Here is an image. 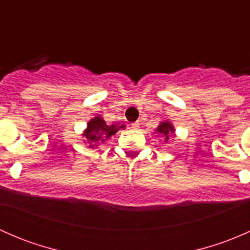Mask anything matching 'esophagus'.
Segmentation results:
<instances>
[{"label":"esophagus","mask_w":250,"mask_h":250,"mask_svg":"<svg viewBox=\"0 0 250 250\" xmlns=\"http://www.w3.org/2000/svg\"><path fill=\"white\" fill-rule=\"evenodd\" d=\"M132 128H134V129H139V128H140V123L139 122L132 123Z\"/></svg>","instance_id":"34e87169"}]
</instances>
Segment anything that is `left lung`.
Masks as SVG:
<instances>
[{"mask_svg":"<svg viewBox=\"0 0 250 250\" xmlns=\"http://www.w3.org/2000/svg\"><path fill=\"white\" fill-rule=\"evenodd\" d=\"M155 133L160 135L161 138H163L166 143H168V141L172 139V137H175V128H174L173 123L169 122V121H162L157 125Z\"/></svg>","mask_w":250,"mask_h":250,"instance_id":"obj_1","label":"left lung"}]
</instances>
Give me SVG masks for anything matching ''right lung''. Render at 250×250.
Segmentation results:
<instances>
[{"label":"right lung","mask_w":250,"mask_h":250,"mask_svg":"<svg viewBox=\"0 0 250 250\" xmlns=\"http://www.w3.org/2000/svg\"><path fill=\"white\" fill-rule=\"evenodd\" d=\"M125 125H120V123L107 125L102 116L97 115L92 120L88 121L87 127L82 133V138L83 141L88 144V147L95 148L110 139L118 130L125 129Z\"/></svg>","instance_id":"right-lung-1"}]
</instances>
